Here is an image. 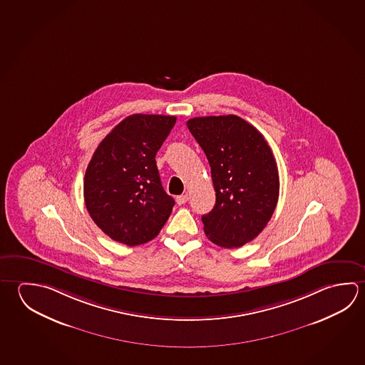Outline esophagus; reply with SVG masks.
Returning a JSON list of instances; mask_svg holds the SVG:
<instances>
[{
	"label": "esophagus",
	"instance_id": "34e87169",
	"mask_svg": "<svg viewBox=\"0 0 365 365\" xmlns=\"http://www.w3.org/2000/svg\"><path fill=\"white\" fill-rule=\"evenodd\" d=\"M177 204L178 205H183L187 202V200H188V195L185 193V195H180V196H177Z\"/></svg>",
	"mask_w": 365,
	"mask_h": 365
}]
</instances>
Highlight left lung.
Listing matches in <instances>:
<instances>
[{
    "mask_svg": "<svg viewBox=\"0 0 365 365\" xmlns=\"http://www.w3.org/2000/svg\"><path fill=\"white\" fill-rule=\"evenodd\" d=\"M211 168L215 206L202 215L205 235L225 249L252 241L268 224L279 196L274 156L262 133L237 115L187 122Z\"/></svg>",
    "mask_w": 365,
    "mask_h": 365,
    "instance_id": "1",
    "label": "left lung"
}]
</instances>
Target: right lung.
<instances>
[{"instance_id": "1", "label": "right lung", "mask_w": 365, "mask_h": 365, "mask_svg": "<svg viewBox=\"0 0 365 365\" xmlns=\"http://www.w3.org/2000/svg\"><path fill=\"white\" fill-rule=\"evenodd\" d=\"M170 115L133 114L103 138L84 175L86 207L105 235L137 246L154 240L173 210L155 156L175 124Z\"/></svg>"}]
</instances>
